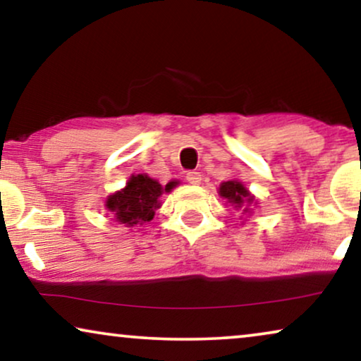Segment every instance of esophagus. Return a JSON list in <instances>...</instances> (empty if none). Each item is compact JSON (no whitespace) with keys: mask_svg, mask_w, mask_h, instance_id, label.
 <instances>
[{"mask_svg":"<svg viewBox=\"0 0 361 361\" xmlns=\"http://www.w3.org/2000/svg\"><path fill=\"white\" fill-rule=\"evenodd\" d=\"M185 179H187V182H189V184H194V185H197V184H200V180H202V176H200V172L189 171V172H187Z\"/></svg>","mask_w":361,"mask_h":361,"instance_id":"1","label":"esophagus"}]
</instances>
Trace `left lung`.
<instances>
[{"mask_svg": "<svg viewBox=\"0 0 361 361\" xmlns=\"http://www.w3.org/2000/svg\"><path fill=\"white\" fill-rule=\"evenodd\" d=\"M220 195L228 200L230 204H233L235 207H241L245 202L253 200V197L250 195V192L245 189L243 184L236 180L224 182V184L220 185Z\"/></svg>", "mask_w": 361, "mask_h": 361, "instance_id": "left-lung-1", "label": "left lung"}]
</instances>
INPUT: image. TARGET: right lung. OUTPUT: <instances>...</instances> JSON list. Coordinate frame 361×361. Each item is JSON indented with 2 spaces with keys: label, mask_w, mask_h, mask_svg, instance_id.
I'll use <instances>...</instances> for the list:
<instances>
[{
  "label": "right lung",
  "mask_w": 361,
  "mask_h": 361,
  "mask_svg": "<svg viewBox=\"0 0 361 361\" xmlns=\"http://www.w3.org/2000/svg\"><path fill=\"white\" fill-rule=\"evenodd\" d=\"M172 187L174 182H169L166 189H162L159 182L151 177L142 174L133 176L125 189L108 197L106 209L115 214L116 221L128 226L142 225L154 216V210L159 207L157 199L162 192H169Z\"/></svg>",
  "instance_id": "right-lung-1"
}]
</instances>
